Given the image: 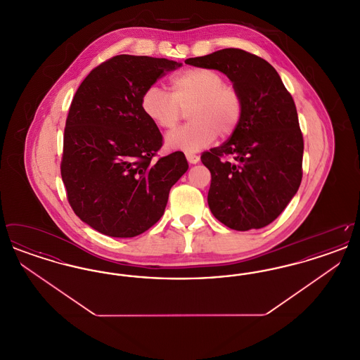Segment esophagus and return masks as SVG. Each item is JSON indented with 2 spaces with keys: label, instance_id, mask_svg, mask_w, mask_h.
<instances>
[{
  "label": "esophagus",
  "instance_id": "obj_1",
  "mask_svg": "<svg viewBox=\"0 0 360 360\" xmlns=\"http://www.w3.org/2000/svg\"><path fill=\"white\" fill-rule=\"evenodd\" d=\"M186 159H188V163L191 165H195L200 162V156L194 153H186Z\"/></svg>",
  "mask_w": 360,
  "mask_h": 360
}]
</instances>
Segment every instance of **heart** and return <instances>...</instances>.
I'll use <instances>...</instances> for the list:
<instances>
[{
    "label": "heart",
    "mask_w": 360,
    "mask_h": 360,
    "mask_svg": "<svg viewBox=\"0 0 360 360\" xmlns=\"http://www.w3.org/2000/svg\"><path fill=\"white\" fill-rule=\"evenodd\" d=\"M172 94L160 86H148L140 98L143 113L160 129L172 131L188 109L190 122L167 136V146L195 153L217 135L231 136L243 117V98L235 86L225 84L223 74L212 69H186L170 81Z\"/></svg>",
    "instance_id": "1"
}]
</instances>
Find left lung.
<instances>
[{"instance_id":"8db88e82","label":"left lung","mask_w":360,"mask_h":360,"mask_svg":"<svg viewBox=\"0 0 360 360\" xmlns=\"http://www.w3.org/2000/svg\"><path fill=\"white\" fill-rule=\"evenodd\" d=\"M185 63L224 72L244 105L232 136L201 155L212 175L207 204L213 216L235 231L273 223L302 179L304 137L290 93L269 62L239 49Z\"/></svg>"}]
</instances>
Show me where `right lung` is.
Returning <instances> with one entry per match:
<instances>
[{
	"instance_id": "obj_1",
	"label": "right lung",
	"mask_w": 360,
	"mask_h": 360,
	"mask_svg": "<svg viewBox=\"0 0 360 360\" xmlns=\"http://www.w3.org/2000/svg\"><path fill=\"white\" fill-rule=\"evenodd\" d=\"M182 63L117 55L91 70L66 119L60 174L74 213L112 238H135L163 216L184 153L158 156L163 136L141 110L148 86Z\"/></svg>"
}]
</instances>
